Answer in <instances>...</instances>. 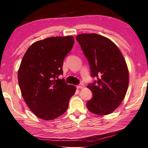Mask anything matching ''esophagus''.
<instances>
[{
	"instance_id": "obj_1",
	"label": "esophagus",
	"mask_w": 148,
	"mask_h": 148,
	"mask_svg": "<svg viewBox=\"0 0 148 148\" xmlns=\"http://www.w3.org/2000/svg\"><path fill=\"white\" fill-rule=\"evenodd\" d=\"M84 87V85L83 84H79V85L77 86V88H83Z\"/></svg>"
}]
</instances>
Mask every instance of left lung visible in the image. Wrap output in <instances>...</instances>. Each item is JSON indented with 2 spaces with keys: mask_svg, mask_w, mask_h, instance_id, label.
Wrapping results in <instances>:
<instances>
[{
  "mask_svg": "<svg viewBox=\"0 0 148 148\" xmlns=\"http://www.w3.org/2000/svg\"><path fill=\"white\" fill-rule=\"evenodd\" d=\"M76 39L89 62L90 74L97 81L87 86L93 97L86 104L97 115L112 113L127 92L129 75L123 55L116 44L100 34H80Z\"/></svg>",
  "mask_w": 148,
  "mask_h": 148,
  "instance_id": "obj_1",
  "label": "left lung"
}]
</instances>
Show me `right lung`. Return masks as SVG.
Masks as SVG:
<instances>
[{
	"label": "right lung",
	"instance_id": "obj_1",
	"mask_svg": "<svg viewBox=\"0 0 148 148\" xmlns=\"http://www.w3.org/2000/svg\"><path fill=\"white\" fill-rule=\"evenodd\" d=\"M74 44L72 36H53L34 42L21 62L18 78L21 93L33 114L45 120L60 116L68 109L76 88L64 79L63 61Z\"/></svg>",
	"mask_w": 148,
	"mask_h": 148
}]
</instances>
